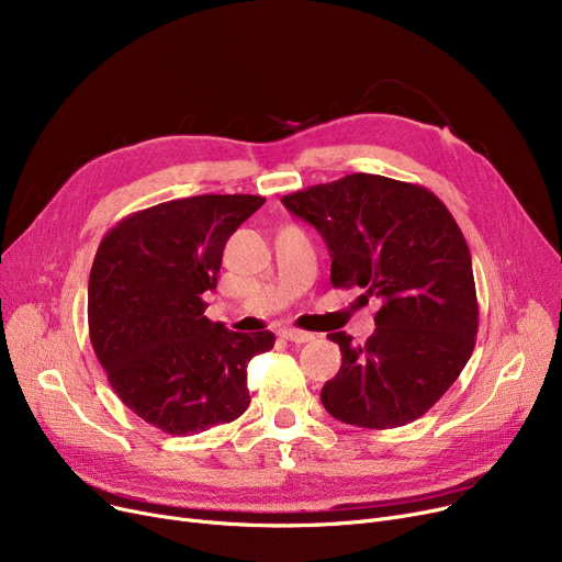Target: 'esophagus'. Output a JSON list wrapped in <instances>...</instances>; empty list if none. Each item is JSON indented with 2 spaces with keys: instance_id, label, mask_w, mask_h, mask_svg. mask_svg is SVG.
<instances>
[{
  "instance_id": "34e87169",
  "label": "esophagus",
  "mask_w": 562,
  "mask_h": 562,
  "mask_svg": "<svg viewBox=\"0 0 562 562\" xmlns=\"http://www.w3.org/2000/svg\"><path fill=\"white\" fill-rule=\"evenodd\" d=\"M282 337L286 341H293V344H305V341H312L314 335L312 333H305V330H284Z\"/></svg>"
}]
</instances>
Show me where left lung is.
Wrapping results in <instances>:
<instances>
[{
    "mask_svg": "<svg viewBox=\"0 0 562 562\" xmlns=\"http://www.w3.org/2000/svg\"><path fill=\"white\" fill-rule=\"evenodd\" d=\"M328 244L333 286L378 299L375 333H346L341 367L321 403L344 424L396 428L419 419L458 380L479 333V303L464 236L435 193L382 175L352 172L282 198Z\"/></svg>",
    "mask_w": 562,
    "mask_h": 562,
    "instance_id": "obj_1",
    "label": "left lung"
}]
</instances>
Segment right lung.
<instances>
[{"mask_svg": "<svg viewBox=\"0 0 562 562\" xmlns=\"http://www.w3.org/2000/svg\"><path fill=\"white\" fill-rule=\"evenodd\" d=\"M266 200L193 195L123 218L88 280V333L113 392L168 435L229 424L250 405L248 362L273 333H232L204 316L229 236Z\"/></svg>", "mask_w": 562, "mask_h": 562, "instance_id": "1", "label": "right lung"}]
</instances>
